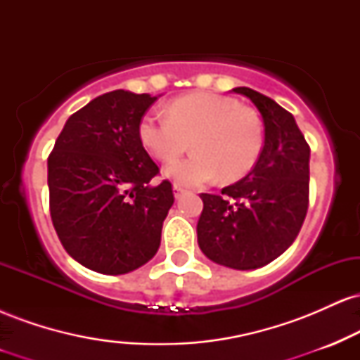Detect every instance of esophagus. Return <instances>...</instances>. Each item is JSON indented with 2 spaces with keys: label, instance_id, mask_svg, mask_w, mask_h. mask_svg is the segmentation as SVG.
<instances>
[{
  "label": "esophagus",
  "instance_id": "34e87169",
  "mask_svg": "<svg viewBox=\"0 0 360 360\" xmlns=\"http://www.w3.org/2000/svg\"><path fill=\"white\" fill-rule=\"evenodd\" d=\"M183 193H184V188H181L179 184H174V196L181 198V196H183Z\"/></svg>",
  "mask_w": 360,
  "mask_h": 360
}]
</instances>
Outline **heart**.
<instances>
[{"label":"heart","mask_w":360,"mask_h":360,"mask_svg":"<svg viewBox=\"0 0 360 360\" xmlns=\"http://www.w3.org/2000/svg\"><path fill=\"white\" fill-rule=\"evenodd\" d=\"M139 139L160 162H174L189 148V159L167 167L176 184L193 188L223 176L237 181L257 164L264 148L262 120L254 110L221 94L194 91L169 103L167 117L148 113L139 123Z\"/></svg>","instance_id":"heart-1"}]
</instances>
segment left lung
I'll return each mask as SVG.
<instances>
[{"label": "left lung", "mask_w": 360, "mask_h": 360, "mask_svg": "<svg viewBox=\"0 0 360 360\" xmlns=\"http://www.w3.org/2000/svg\"><path fill=\"white\" fill-rule=\"evenodd\" d=\"M257 106L264 123V148L243 179L201 193L198 243L220 266L257 269L278 259L298 237L308 212L309 146L295 117L250 88H235Z\"/></svg>", "instance_id": "8db88e82"}]
</instances>
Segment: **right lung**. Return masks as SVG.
Wrapping results in <instances>:
<instances>
[{
  "instance_id": "obj_1",
  "label": "right lung",
  "mask_w": 360,
  "mask_h": 360,
  "mask_svg": "<svg viewBox=\"0 0 360 360\" xmlns=\"http://www.w3.org/2000/svg\"><path fill=\"white\" fill-rule=\"evenodd\" d=\"M157 96L111 91L71 115L49 155V203L59 240L91 271L127 274L155 255L172 184L139 139Z\"/></svg>"
}]
</instances>
